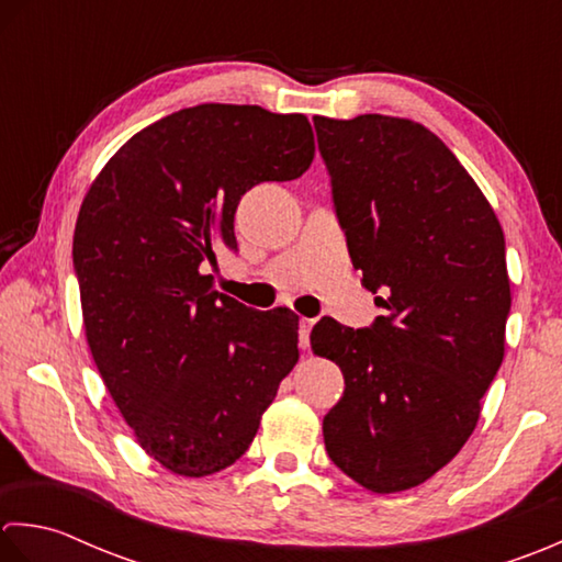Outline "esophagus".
Returning <instances> with one entry per match:
<instances>
[{"instance_id": "1", "label": "esophagus", "mask_w": 562, "mask_h": 562, "mask_svg": "<svg viewBox=\"0 0 562 562\" xmlns=\"http://www.w3.org/2000/svg\"><path fill=\"white\" fill-rule=\"evenodd\" d=\"M313 325H315V319H307V317H301V323H297V341H301V349L311 347Z\"/></svg>"}]
</instances>
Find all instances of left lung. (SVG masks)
Here are the masks:
<instances>
[{
    "instance_id": "1",
    "label": "left lung",
    "mask_w": 562,
    "mask_h": 562,
    "mask_svg": "<svg viewBox=\"0 0 562 562\" xmlns=\"http://www.w3.org/2000/svg\"><path fill=\"white\" fill-rule=\"evenodd\" d=\"M331 201L361 285L385 315L366 329L319 319L317 357L345 373L325 449L371 492L417 487L471 437L505 359V233L456 155L422 123L315 116Z\"/></svg>"
}]
</instances>
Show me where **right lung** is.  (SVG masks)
<instances>
[{
    "label": "right lung",
    "instance_id": "add662e5",
    "mask_svg": "<svg viewBox=\"0 0 562 562\" xmlns=\"http://www.w3.org/2000/svg\"><path fill=\"white\" fill-rule=\"evenodd\" d=\"M313 157L303 113L201 104L135 133L87 191L72 243L87 345L137 443L171 473L233 465L297 361L293 313L251 311L203 269L237 249L239 199Z\"/></svg>",
    "mask_w": 562,
    "mask_h": 562
}]
</instances>
